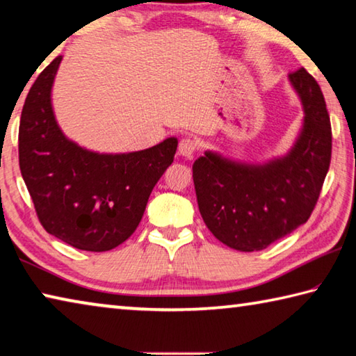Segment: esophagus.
I'll use <instances>...</instances> for the list:
<instances>
[{
    "label": "esophagus",
    "instance_id": "1",
    "mask_svg": "<svg viewBox=\"0 0 356 356\" xmlns=\"http://www.w3.org/2000/svg\"><path fill=\"white\" fill-rule=\"evenodd\" d=\"M195 149H197V143H195L192 138L186 137V138H183V140H179L178 153L181 154V156H184V157H192V156H194V153H195Z\"/></svg>",
    "mask_w": 356,
    "mask_h": 356
}]
</instances>
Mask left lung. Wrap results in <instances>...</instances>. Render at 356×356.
I'll list each match as a JSON object with an SVG mask.
<instances>
[{
    "instance_id": "1",
    "label": "left lung",
    "mask_w": 356,
    "mask_h": 356,
    "mask_svg": "<svg viewBox=\"0 0 356 356\" xmlns=\"http://www.w3.org/2000/svg\"><path fill=\"white\" fill-rule=\"evenodd\" d=\"M305 118L287 154L241 162L216 151L192 165L197 203L209 232L241 252L261 250L309 219L331 161V124L316 79L305 67L289 74Z\"/></svg>"
}]
</instances>
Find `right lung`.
Listing matches in <instances>:
<instances>
[{"label": "right lung", "instance_id": "add662e5", "mask_svg": "<svg viewBox=\"0 0 356 356\" xmlns=\"http://www.w3.org/2000/svg\"><path fill=\"white\" fill-rule=\"evenodd\" d=\"M63 56L34 80L22 110L20 172L44 229L72 248L104 252L126 241L173 162L177 137L132 153H96L64 136L51 107Z\"/></svg>", "mask_w": 356, "mask_h": 356}]
</instances>
